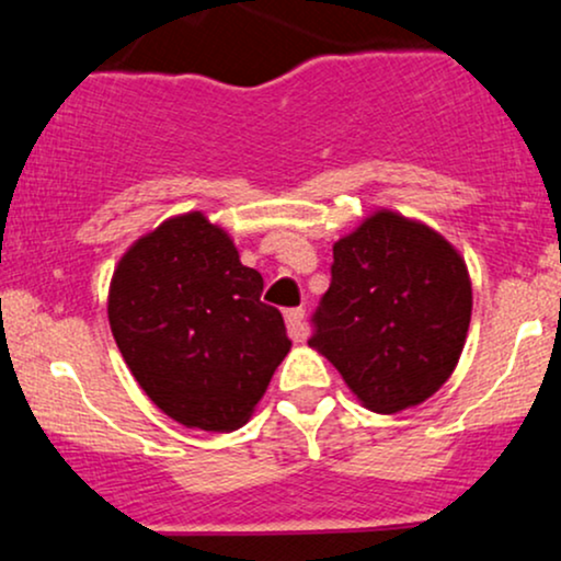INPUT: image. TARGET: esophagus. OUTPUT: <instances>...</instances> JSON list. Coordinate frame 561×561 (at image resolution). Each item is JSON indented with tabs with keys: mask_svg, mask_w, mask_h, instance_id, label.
<instances>
[{
	"mask_svg": "<svg viewBox=\"0 0 561 561\" xmlns=\"http://www.w3.org/2000/svg\"><path fill=\"white\" fill-rule=\"evenodd\" d=\"M306 311L302 308H289V311H285V321H287V330H289V337L298 340V343H302V340L308 337V330H306Z\"/></svg>",
	"mask_w": 561,
	"mask_h": 561,
	"instance_id": "1",
	"label": "esophagus"
}]
</instances>
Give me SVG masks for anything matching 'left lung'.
<instances>
[{
  "mask_svg": "<svg viewBox=\"0 0 561 561\" xmlns=\"http://www.w3.org/2000/svg\"><path fill=\"white\" fill-rule=\"evenodd\" d=\"M332 285L308 340L377 414L435 396L459 364L472 279L440 231L377 208L332 244Z\"/></svg>",
  "mask_w": 561,
  "mask_h": 561,
  "instance_id": "left-lung-1",
  "label": "left lung"
}]
</instances>
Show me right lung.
<instances>
[{"label": "right lung", "mask_w": 561, "mask_h": 561, "mask_svg": "<svg viewBox=\"0 0 561 561\" xmlns=\"http://www.w3.org/2000/svg\"><path fill=\"white\" fill-rule=\"evenodd\" d=\"M229 231L203 210L165 218L128 244L107 319L139 388L173 422L205 433L248 424L293 340L261 302Z\"/></svg>", "instance_id": "right-lung-1"}]
</instances>
